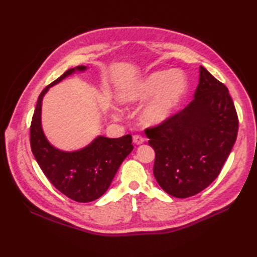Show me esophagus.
I'll use <instances>...</instances> for the list:
<instances>
[{
	"label": "esophagus",
	"instance_id": "1",
	"mask_svg": "<svg viewBox=\"0 0 257 257\" xmlns=\"http://www.w3.org/2000/svg\"><path fill=\"white\" fill-rule=\"evenodd\" d=\"M133 140H134V143L136 145H141V144H144L145 138L143 137V136H140V135H135L134 137H133Z\"/></svg>",
	"mask_w": 257,
	"mask_h": 257
}]
</instances>
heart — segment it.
Segmentation results:
<instances>
[{
    "label": "heart",
    "mask_w": 257,
    "mask_h": 257,
    "mask_svg": "<svg viewBox=\"0 0 257 257\" xmlns=\"http://www.w3.org/2000/svg\"><path fill=\"white\" fill-rule=\"evenodd\" d=\"M187 88L183 75L177 72H156L149 75L143 83L125 91L121 96L124 102L147 99L158 94L150 105L145 109L143 119L146 123H159L170 116L178 106Z\"/></svg>",
    "instance_id": "1"
}]
</instances>
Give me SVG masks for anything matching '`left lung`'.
<instances>
[{
  "mask_svg": "<svg viewBox=\"0 0 257 257\" xmlns=\"http://www.w3.org/2000/svg\"><path fill=\"white\" fill-rule=\"evenodd\" d=\"M238 118L224 84L200 66L194 98L182 110L145 129L156 151L154 174L174 198H189L219 176L236 140Z\"/></svg>",
  "mask_w": 257,
  "mask_h": 257,
  "instance_id": "8db88e82",
  "label": "left lung"
}]
</instances>
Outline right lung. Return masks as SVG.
<instances>
[{"label":"right lung","instance_id":"1","mask_svg":"<svg viewBox=\"0 0 257 257\" xmlns=\"http://www.w3.org/2000/svg\"><path fill=\"white\" fill-rule=\"evenodd\" d=\"M85 69V66L70 68L43 89L30 128L31 149L42 171L59 192L80 203L95 201L106 192L121 162L134 149L132 135L116 139L100 136L88 147L74 152L57 150L45 138L41 125L45 92L76 70Z\"/></svg>","mask_w":257,"mask_h":257}]
</instances>
